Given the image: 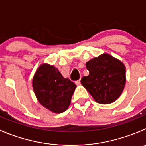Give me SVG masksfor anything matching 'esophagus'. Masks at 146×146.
Returning a JSON list of instances; mask_svg holds the SVG:
<instances>
[{"instance_id": "34e87169", "label": "esophagus", "mask_w": 146, "mask_h": 146, "mask_svg": "<svg viewBox=\"0 0 146 146\" xmlns=\"http://www.w3.org/2000/svg\"><path fill=\"white\" fill-rule=\"evenodd\" d=\"M75 83H76V85H80V80H76V81L75 82Z\"/></svg>"}]
</instances>
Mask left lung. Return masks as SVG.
<instances>
[{"mask_svg": "<svg viewBox=\"0 0 146 146\" xmlns=\"http://www.w3.org/2000/svg\"><path fill=\"white\" fill-rule=\"evenodd\" d=\"M86 68L89 75L80 81L96 102L108 104L118 98L125 84L122 62L105 53L87 62Z\"/></svg>", "mask_w": 146, "mask_h": 146, "instance_id": "obj_1", "label": "left lung"}]
</instances>
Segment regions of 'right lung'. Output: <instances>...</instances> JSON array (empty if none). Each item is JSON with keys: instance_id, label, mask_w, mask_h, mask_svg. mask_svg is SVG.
<instances>
[{"instance_id": "right-lung-1", "label": "right lung", "mask_w": 146, "mask_h": 146, "mask_svg": "<svg viewBox=\"0 0 146 146\" xmlns=\"http://www.w3.org/2000/svg\"><path fill=\"white\" fill-rule=\"evenodd\" d=\"M76 87V84L63 78L57 68L48 64L41 65L33 79V88L38 101L56 113L67 110Z\"/></svg>"}]
</instances>
